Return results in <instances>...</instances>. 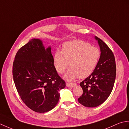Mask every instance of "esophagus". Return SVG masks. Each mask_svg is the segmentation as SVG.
Masks as SVG:
<instances>
[{"instance_id":"1","label":"esophagus","mask_w":129,"mask_h":129,"mask_svg":"<svg viewBox=\"0 0 129 129\" xmlns=\"http://www.w3.org/2000/svg\"><path fill=\"white\" fill-rule=\"evenodd\" d=\"M75 85H76L75 83H67V86L69 87H72Z\"/></svg>"}]
</instances>
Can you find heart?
<instances>
[{"label":"heart","instance_id":"b5f03b06","mask_svg":"<svg viewBox=\"0 0 129 129\" xmlns=\"http://www.w3.org/2000/svg\"><path fill=\"white\" fill-rule=\"evenodd\" d=\"M100 54V49L89 43L81 40L70 41L63 44L62 51L57 50L55 53V67L57 72L62 73L70 65L64 76L68 80L85 78L94 72Z\"/></svg>","mask_w":129,"mask_h":129}]
</instances>
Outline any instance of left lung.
Masks as SVG:
<instances>
[{
  "instance_id": "8db88e82",
  "label": "left lung",
  "mask_w": 129,
  "mask_h": 129,
  "mask_svg": "<svg viewBox=\"0 0 129 129\" xmlns=\"http://www.w3.org/2000/svg\"><path fill=\"white\" fill-rule=\"evenodd\" d=\"M101 55L96 67L91 75L80 83L83 93L78 101L87 108L101 105L108 98L113 90L116 78V63L110 48L97 37Z\"/></svg>"
}]
</instances>
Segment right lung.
<instances>
[{
    "label": "right lung",
    "mask_w": 129,
    "mask_h": 129,
    "mask_svg": "<svg viewBox=\"0 0 129 129\" xmlns=\"http://www.w3.org/2000/svg\"><path fill=\"white\" fill-rule=\"evenodd\" d=\"M13 76L21 99L31 110L46 113L59 100L60 90L66 86L54 64L51 48L33 39L19 49L13 65Z\"/></svg>",
    "instance_id": "1"
}]
</instances>
